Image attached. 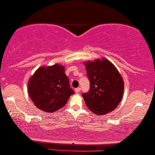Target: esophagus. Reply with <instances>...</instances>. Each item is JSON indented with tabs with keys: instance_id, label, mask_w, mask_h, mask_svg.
I'll return each mask as SVG.
<instances>
[{
	"instance_id": "34e87169",
	"label": "esophagus",
	"mask_w": 155,
	"mask_h": 155,
	"mask_svg": "<svg viewBox=\"0 0 155 155\" xmlns=\"http://www.w3.org/2000/svg\"><path fill=\"white\" fill-rule=\"evenodd\" d=\"M80 90H81V89H80V87H78V88H75V92H77V93L80 92Z\"/></svg>"
}]
</instances>
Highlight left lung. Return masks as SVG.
Returning <instances> with one entry per match:
<instances>
[{"label": "left lung", "mask_w": 155, "mask_h": 155, "mask_svg": "<svg viewBox=\"0 0 155 155\" xmlns=\"http://www.w3.org/2000/svg\"><path fill=\"white\" fill-rule=\"evenodd\" d=\"M90 82V90L82 94L87 107L101 116L117 107L124 96V82L118 69L108 59L97 58L84 62Z\"/></svg>", "instance_id": "left-lung-1"}]
</instances>
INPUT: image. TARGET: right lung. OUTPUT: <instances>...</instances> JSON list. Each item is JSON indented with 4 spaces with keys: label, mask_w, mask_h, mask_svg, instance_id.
I'll use <instances>...</instances> for the list:
<instances>
[{
    "label": "right lung",
    "mask_w": 155,
    "mask_h": 155,
    "mask_svg": "<svg viewBox=\"0 0 155 155\" xmlns=\"http://www.w3.org/2000/svg\"><path fill=\"white\" fill-rule=\"evenodd\" d=\"M27 90L35 107L47 113L58 111L74 93L65 74V66L57 63L39 67L29 78Z\"/></svg>",
    "instance_id": "obj_1"
}]
</instances>
